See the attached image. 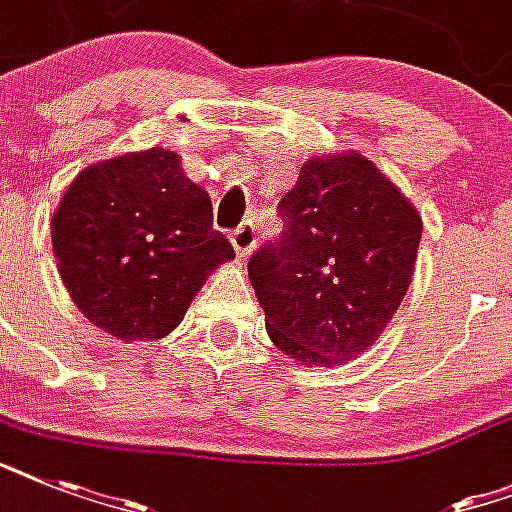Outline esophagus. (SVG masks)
I'll return each mask as SVG.
<instances>
[{
	"label": "esophagus",
	"mask_w": 512,
	"mask_h": 512,
	"mask_svg": "<svg viewBox=\"0 0 512 512\" xmlns=\"http://www.w3.org/2000/svg\"><path fill=\"white\" fill-rule=\"evenodd\" d=\"M231 244L236 249V255L247 257L257 244V223L255 220H244V223L231 233Z\"/></svg>",
	"instance_id": "1"
}]
</instances>
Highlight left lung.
Listing matches in <instances>:
<instances>
[{"instance_id": "1", "label": "left lung", "mask_w": 512, "mask_h": 512, "mask_svg": "<svg viewBox=\"0 0 512 512\" xmlns=\"http://www.w3.org/2000/svg\"><path fill=\"white\" fill-rule=\"evenodd\" d=\"M279 239L249 257V281L276 348L305 364L364 353L404 300L422 220L358 154L303 164L279 201Z\"/></svg>"}]
</instances>
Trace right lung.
<instances>
[{
    "mask_svg": "<svg viewBox=\"0 0 512 512\" xmlns=\"http://www.w3.org/2000/svg\"><path fill=\"white\" fill-rule=\"evenodd\" d=\"M52 249L76 308L116 340H159L217 265L236 257L212 228L209 193L167 148L79 172L52 215Z\"/></svg>",
    "mask_w": 512,
    "mask_h": 512,
    "instance_id": "add662e5",
    "label": "right lung"
}]
</instances>
